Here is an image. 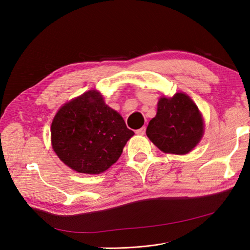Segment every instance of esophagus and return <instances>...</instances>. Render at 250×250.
I'll use <instances>...</instances> for the list:
<instances>
[{"label": "esophagus", "mask_w": 250, "mask_h": 250, "mask_svg": "<svg viewBox=\"0 0 250 250\" xmlns=\"http://www.w3.org/2000/svg\"><path fill=\"white\" fill-rule=\"evenodd\" d=\"M145 132H146V127L145 126L140 128V129H138L137 131H135V133L139 134V135H144V134H145Z\"/></svg>", "instance_id": "esophagus-1"}]
</instances>
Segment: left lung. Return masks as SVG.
Here are the masks:
<instances>
[{"label": "left lung", "instance_id": "8db88e82", "mask_svg": "<svg viewBox=\"0 0 250 250\" xmlns=\"http://www.w3.org/2000/svg\"><path fill=\"white\" fill-rule=\"evenodd\" d=\"M204 123L201 113L187 94L162 97L156 116L150 121L146 134L165 153L187 154L200 142Z\"/></svg>", "mask_w": 250, "mask_h": 250}]
</instances>
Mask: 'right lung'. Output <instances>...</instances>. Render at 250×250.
Returning <instances> with one entry per match:
<instances>
[{
	"label": "right lung",
	"mask_w": 250,
	"mask_h": 250,
	"mask_svg": "<svg viewBox=\"0 0 250 250\" xmlns=\"http://www.w3.org/2000/svg\"><path fill=\"white\" fill-rule=\"evenodd\" d=\"M133 134L95 89L65 103L51 125L52 148L60 161L85 174L106 171Z\"/></svg>",
	"instance_id": "add662e5"
}]
</instances>
